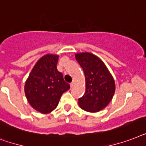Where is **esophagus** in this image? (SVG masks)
Instances as JSON below:
<instances>
[{"label": "esophagus", "mask_w": 146, "mask_h": 146, "mask_svg": "<svg viewBox=\"0 0 146 146\" xmlns=\"http://www.w3.org/2000/svg\"><path fill=\"white\" fill-rule=\"evenodd\" d=\"M74 85H75V81H72V83L70 84V86H71V88H73V87H74Z\"/></svg>", "instance_id": "esophagus-1"}]
</instances>
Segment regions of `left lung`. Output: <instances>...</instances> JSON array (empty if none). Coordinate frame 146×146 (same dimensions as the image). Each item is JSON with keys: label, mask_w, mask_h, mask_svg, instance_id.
<instances>
[{"label": "left lung", "mask_w": 146, "mask_h": 146, "mask_svg": "<svg viewBox=\"0 0 146 146\" xmlns=\"http://www.w3.org/2000/svg\"><path fill=\"white\" fill-rule=\"evenodd\" d=\"M85 75L86 90L78 99L81 109L98 112L107 107L115 92V82L104 63L88 52L75 55Z\"/></svg>", "instance_id": "1"}]
</instances>
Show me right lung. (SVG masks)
Returning a JSON list of instances; mask_svg holds the SVG:
<instances>
[{
    "label": "right lung",
    "mask_w": 146,
    "mask_h": 146,
    "mask_svg": "<svg viewBox=\"0 0 146 146\" xmlns=\"http://www.w3.org/2000/svg\"><path fill=\"white\" fill-rule=\"evenodd\" d=\"M58 56L46 55L42 57L26 81L25 94L30 104L37 111L47 113L55 110L61 96L70 85L57 70Z\"/></svg>",
    "instance_id": "right-lung-1"
}]
</instances>
